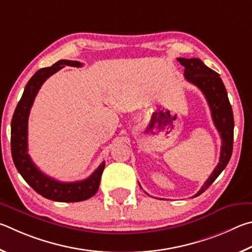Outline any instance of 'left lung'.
<instances>
[{
    "label": "left lung",
    "instance_id": "obj_1",
    "mask_svg": "<svg viewBox=\"0 0 252 252\" xmlns=\"http://www.w3.org/2000/svg\"><path fill=\"white\" fill-rule=\"evenodd\" d=\"M185 67L184 76L189 83L193 84L201 91L208 101L211 117H213L216 128L218 129L221 138L219 164L207 179L204 186L200 188L195 197L201 195L216 178L226 168L232 154L233 144V114L231 105L229 103L226 87L220 78V75L206 66L199 59H177Z\"/></svg>",
    "mask_w": 252,
    "mask_h": 252
}]
</instances>
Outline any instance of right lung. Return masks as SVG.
Returning a JSON list of instances; mask_svg holds the SVG:
<instances>
[{
  "label": "right lung",
  "mask_w": 252,
  "mask_h": 252,
  "mask_svg": "<svg viewBox=\"0 0 252 252\" xmlns=\"http://www.w3.org/2000/svg\"><path fill=\"white\" fill-rule=\"evenodd\" d=\"M82 65L77 61L61 60L51 67L38 69L26 84L11 123V152L17 171L35 191L44 198L54 201L77 202L94 196L98 190L105 167V161H103L88 178L74 183H62L43 174L31 159L28 153L29 115L39 88L51 75L65 66L81 67Z\"/></svg>",
  "instance_id": "1"
}]
</instances>
